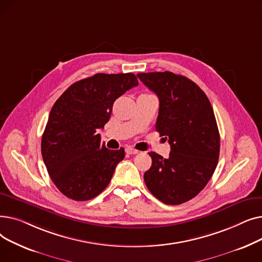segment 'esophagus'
Here are the masks:
<instances>
[{
  "mask_svg": "<svg viewBox=\"0 0 262 262\" xmlns=\"http://www.w3.org/2000/svg\"><path fill=\"white\" fill-rule=\"evenodd\" d=\"M125 152H126L127 154L135 155V154H138V153H139V150H138V149H135V148L130 147V146H128V147H126V148H125Z\"/></svg>",
  "mask_w": 262,
  "mask_h": 262,
  "instance_id": "obj_1",
  "label": "esophagus"
}]
</instances>
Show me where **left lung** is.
<instances>
[{
    "instance_id": "8db88e82",
    "label": "left lung",
    "mask_w": 262,
    "mask_h": 262,
    "mask_svg": "<svg viewBox=\"0 0 262 262\" xmlns=\"http://www.w3.org/2000/svg\"><path fill=\"white\" fill-rule=\"evenodd\" d=\"M137 76L158 96L156 130L171 145L168 158L148 153L152 166L144 173L145 185L162 203L183 204L200 193L216 168L220 134L212 106L183 75L166 71Z\"/></svg>"
}]
</instances>
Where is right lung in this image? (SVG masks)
<instances>
[{"mask_svg": "<svg viewBox=\"0 0 262 262\" xmlns=\"http://www.w3.org/2000/svg\"><path fill=\"white\" fill-rule=\"evenodd\" d=\"M138 79L133 73H98L74 82L53 105L41 139V154L52 182L63 195L89 201L108 186L124 148L101 141L115 101Z\"/></svg>", "mask_w": 262, "mask_h": 262, "instance_id": "obj_1", "label": "right lung"}]
</instances>
